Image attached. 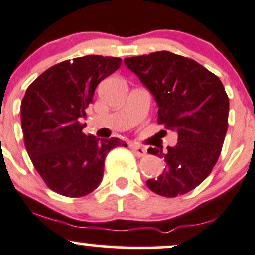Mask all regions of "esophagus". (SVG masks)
Listing matches in <instances>:
<instances>
[{"instance_id": "esophagus-1", "label": "esophagus", "mask_w": 255, "mask_h": 255, "mask_svg": "<svg viewBox=\"0 0 255 255\" xmlns=\"http://www.w3.org/2000/svg\"><path fill=\"white\" fill-rule=\"evenodd\" d=\"M130 150L133 151V154L138 157H143L146 155V150L143 148V146H139V145H130Z\"/></svg>"}]
</instances>
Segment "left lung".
I'll use <instances>...</instances> for the list:
<instances>
[{
    "label": "left lung",
    "mask_w": 255,
    "mask_h": 255,
    "mask_svg": "<svg viewBox=\"0 0 255 255\" xmlns=\"http://www.w3.org/2000/svg\"><path fill=\"white\" fill-rule=\"evenodd\" d=\"M125 63L154 95L157 123L178 134L166 152L148 149L165 159L166 168L146 186L166 198L193 191L218 162L229 127V96L221 80L192 58L170 51L128 57Z\"/></svg>",
    "instance_id": "left-lung-1"
}]
</instances>
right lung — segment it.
Returning a JSON list of instances; mask_svg holds the SVG:
<instances>
[{
  "mask_svg": "<svg viewBox=\"0 0 255 255\" xmlns=\"http://www.w3.org/2000/svg\"><path fill=\"white\" fill-rule=\"evenodd\" d=\"M119 57L88 55L55 64L26 89L20 104L21 130L29 157L51 191L80 198L98 188L107 152L127 144L99 140L82 132L80 119L99 83L120 68Z\"/></svg>",
  "mask_w": 255,
  "mask_h": 255,
  "instance_id": "obj_1",
  "label": "right lung"
}]
</instances>
